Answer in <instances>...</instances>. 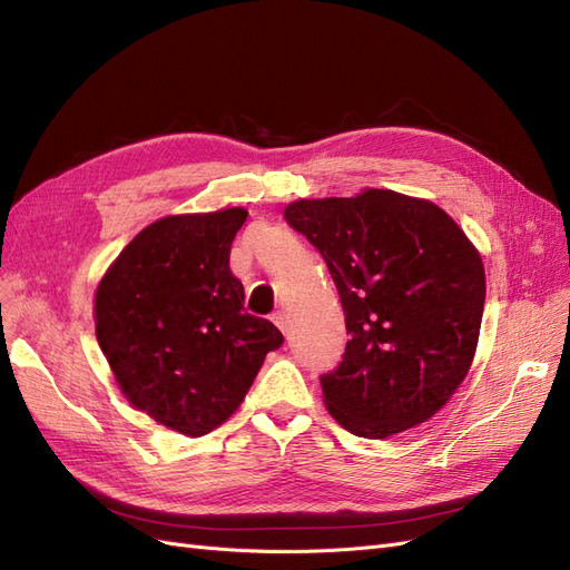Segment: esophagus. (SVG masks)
Returning <instances> with one entry per match:
<instances>
[{"label":"esophagus","mask_w":570,"mask_h":570,"mask_svg":"<svg viewBox=\"0 0 570 570\" xmlns=\"http://www.w3.org/2000/svg\"><path fill=\"white\" fill-rule=\"evenodd\" d=\"M273 323L281 327V331H283V335H287V314H285V312H278V314H273Z\"/></svg>","instance_id":"obj_1"}]
</instances>
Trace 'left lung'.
Segmentation results:
<instances>
[{
	"mask_svg": "<svg viewBox=\"0 0 570 570\" xmlns=\"http://www.w3.org/2000/svg\"><path fill=\"white\" fill-rule=\"evenodd\" d=\"M283 216L325 258L344 308L347 347L321 377L331 416L368 440L433 419L478 347L485 268L471 239L438 204L392 189L297 199Z\"/></svg>",
	"mask_w": 570,
	"mask_h": 570,
	"instance_id": "1",
	"label": "left lung"
}]
</instances>
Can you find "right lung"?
<instances>
[{
	"label": "right lung",
	"instance_id": "1",
	"mask_svg": "<svg viewBox=\"0 0 570 570\" xmlns=\"http://www.w3.org/2000/svg\"><path fill=\"white\" fill-rule=\"evenodd\" d=\"M247 209L154 220L95 292V333L130 406L199 438L243 404L283 333L245 312L230 245Z\"/></svg>",
	"mask_w": 570,
	"mask_h": 570
}]
</instances>
